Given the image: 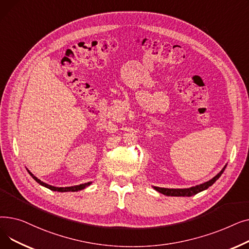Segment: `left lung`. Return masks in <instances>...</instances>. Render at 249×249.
<instances>
[{
    "label": "left lung",
    "mask_w": 249,
    "mask_h": 249,
    "mask_svg": "<svg viewBox=\"0 0 249 249\" xmlns=\"http://www.w3.org/2000/svg\"><path fill=\"white\" fill-rule=\"evenodd\" d=\"M226 166H227V164H225L224 167L221 169V172L218 175H216L213 178H211L210 180L203 182V184L197 185L195 187H191V188H187V189H167V188H160V187H152V188L155 191H158L159 193H161L162 195H165V196H171V197H191V196H194L200 192H203V191L207 190L209 187H211L214 182L221 177V175L224 173Z\"/></svg>",
    "instance_id": "1"
}]
</instances>
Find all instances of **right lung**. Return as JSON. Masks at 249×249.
Returning a JSON list of instances; mask_svg holds the SVG:
<instances>
[{"mask_svg":"<svg viewBox=\"0 0 249 249\" xmlns=\"http://www.w3.org/2000/svg\"><path fill=\"white\" fill-rule=\"evenodd\" d=\"M27 172L38 182L39 185H41V186H43V187H45V188H47L51 191H54V192H61V193H64V192H77V191H82V190L86 189L87 187H89L91 184V181H89V182H85V184H81V185H77V186H71V187H54V186L48 185V184H46V182L40 180L38 178H36L30 171H28V169H27Z\"/></svg>","mask_w":249,"mask_h":249,"instance_id":"obj_1","label":"right lung"}]
</instances>
